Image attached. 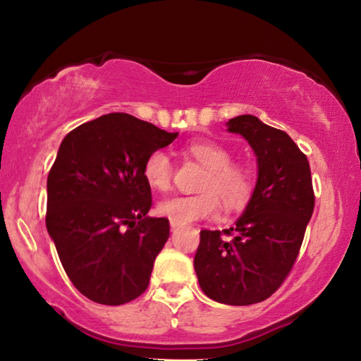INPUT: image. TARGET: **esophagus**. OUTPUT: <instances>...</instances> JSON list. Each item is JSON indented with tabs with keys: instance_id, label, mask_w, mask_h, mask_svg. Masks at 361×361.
Segmentation results:
<instances>
[{
	"instance_id": "esophagus-1",
	"label": "esophagus",
	"mask_w": 361,
	"mask_h": 361,
	"mask_svg": "<svg viewBox=\"0 0 361 361\" xmlns=\"http://www.w3.org/2000/svg\"><path fill=\"white\" fill-rule=\"evenodd\" d=\"M183 223H180V221H176V219H170V226H172V228H178V226H181Z\"/></svg>"
}]
</instances>
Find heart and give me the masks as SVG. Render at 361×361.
I'll use <instances>...</instances> for the list:
<instances>
[{
  "label": "heart",
  "mask_w": 361,
  "mask_h": 361,
  "mask_svg": "<svg viewBox=\"0 0 361 361\" xmlns=\"http://www.w3.org/2000/svg\"><path fill=\"white\" fill-rule=\"evenodd\" d=\"M186 149L207 169L200 183L202 192L164 199L157 205L162 216L189 223L216 216L219 200L228 210H237L248 202L255 191V175L248 167L232 162L234 156L226 146L212 140H195ZM143 176L149 188L167 191L172 185L173 164L166 151H152L146 157Z\"/></svg>",
  "instance_id": "b5f03b06"
}]
</instances>
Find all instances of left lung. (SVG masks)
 Returning <instances> with one entry per match:
<instances>
[{
	"label": "left lung",
	"mask_w": 361,
	"mask_h": 361,
	"mask_svg": "<svg viewBox=\"0 0 361 361\" xmlns=\"http://www.w3.org/2000/svg\"><path fill=\"white\" fill-rule=\"evenodd\" d=\"M229 132L248 140L258 157V181L243 215L224 231H200L194 256L199 285L213 301L261 302L288 277L314 213L307 156L290 135L256 116H237Z\"/></svg>",
	"instance_id": "obj_1"
}]
</instances>
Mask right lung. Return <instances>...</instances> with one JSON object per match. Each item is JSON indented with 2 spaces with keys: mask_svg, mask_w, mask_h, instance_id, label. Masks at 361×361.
Wrapping results in <instances>:
<instances>
[{
  "mask_svg": "<svg viewBox=\"0 0 361 361\" xmlns=\"http://www.w3.org/2000/svg\"><path fill=\"white\" fill-rule=\"evenodd\" d=\"M178 133L126 113L73 129L47 175L46 226L60 262L90 301L121 305L148 288L152 264L170 234L167 218H149L143 166Z\"/></svg>",
  "mask_w": 361,
  "mask_h": 361,
  "instance_id": "obj_1",
  "label": "right lung"
}]
</instances>
